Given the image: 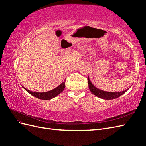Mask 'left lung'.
I'll list each match as a JSON object with an SVG mask.
<instances>
[{
  "label": "left lung",
  "instance_id": "left-lung-1",
  "mask_svg": "<svg viewBox=\"0 0 146 146\" xmlns=\"http://www.w3.org/2000/svg\"><path fill=\"white\" fill-rule=\"evenodd\" d=\"M88 85H89L90 90L91 91V92L92 94L96 96H98V98L106 99V100H111V99H116L119 98V97H120L121 95L124 94L125 92L128 90H127L125 91H121V92L104 91L98 89V88L92 85V83L90 80L89 77H88Z\"/></svg>",
  "mask_w": 146,
  "mask_h": 146
}]
</instances>
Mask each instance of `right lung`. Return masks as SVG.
Returning <instances> with one entry per match:
<instances>
[{
    "label": "right lung",
    "mask_w": 146,
    "mask_h": 146,
    "mask_svg": "<svg viewBox=\"0 0 146 146\" xmlns=\"http://www.w3.org/2000/svg\"><path fill=\"white\" fill-rule=\"evenodd\" d=\"M65 81L66 79L64 80V82L61 83L60 85L56 87L55 89L52 90L50 91H47L45 92H33L28 90L24 87V89L27 91L29 93H30L31 95L33 96L34 97L36 98H38L39 99H42V100H49L52 98H55L56 96H58L61 92H62L64 90L65 88Z\"/></svg>",
    "instance_id": "add662e5"
}]
</instances>
